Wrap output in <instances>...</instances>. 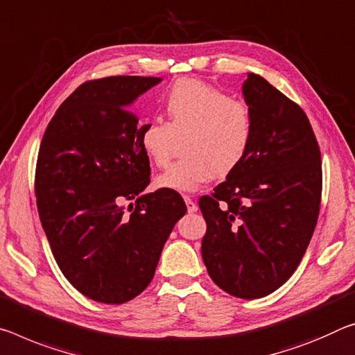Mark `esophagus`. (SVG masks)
Wrapping results in <instances>:
<instances>
[{"label": "esophagus", "instance_id": "1", "mask_svg": "<svg viewBox=\"0 0 355 355\" xmlns=\"http://www.w3.org/2000/svg\"><path fill=\"white\" fill-rule=\"evenodd\" d=\"M184 199V204H187L188 208V213H196L198 211V205H196V202L189 198V196H183Z\"/></svg>", "mask_w": 355, "mask_h": 355}]
</instances>
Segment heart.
I'll list each match as a JSON object with an SVG mask.
<instances>
[{"label":"heart","mask_w":355,"mask_h":355,"mask_svg":"<svg viewBox=\"0 0 355 355\" xmlns=\"http://www.w3.org/2000/svg\"><path fill=\"white\" fill-rule=\"evenodd\" d=\"M168 121L145 120L139 128V145L156 166L171 159L175 139L184 137L180 159L156 178L162 189L193 193L213 175L227 177L248 153L254 121L250 107L196 78L173 83L164 98Z\"/></svg>","instance_id":"1"}]
</instances>
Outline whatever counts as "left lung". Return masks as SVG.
Instances as JSON below:
<instances>
[{
  "mask_svg": "<svg viewBox=\"0 0 355 355\" xmlns=\"http://www.w3.org/2000/svg\"><path fill=\"white\" fill-rule=\"evenodd\" d=\"M241 89L254 121L250 150L199 207L208 275L227 294L251 300L281 288L299 267L318 223L322 166L300 105L257 74Z\"/></svg>",
  "mask_w": 355,
  "mask_h": 355,
  "instance_id": "8db88e82",
  "label": "left lung"
}]
</instances>
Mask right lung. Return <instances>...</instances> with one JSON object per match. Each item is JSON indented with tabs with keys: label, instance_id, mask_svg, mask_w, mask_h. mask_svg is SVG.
<instances>
[{
	"label": "right lung",
	"instance_id": "right-lung-1",
	"mask_svg": "<svg viewBox=\"0 0 355 355\" xmlns=\"http://www.w3.org/2000/svg\"><path fill=\"white\" fill-rule=\"evenodd\" d=\"M159 82L140 76L85 82L55 112L39 147L35 191L42 229L66 279L99 303L120 305L147 288L187 213L177 191L142 194L150 159L128 105Z\"/></svg>",
	"mask_w": 355,
	"mask_h": 355
}]
</instances>
